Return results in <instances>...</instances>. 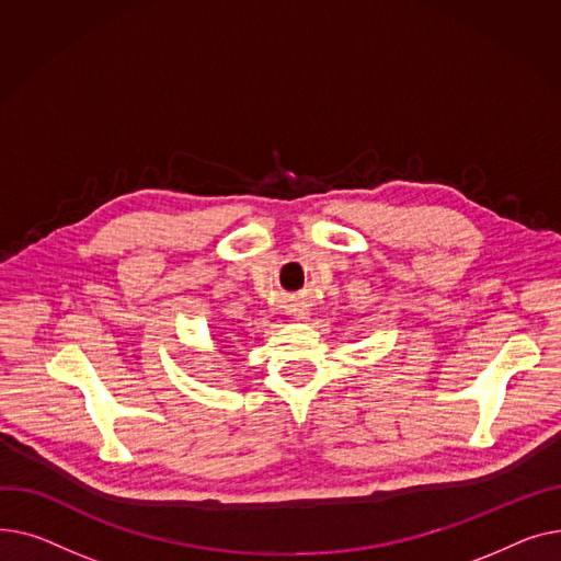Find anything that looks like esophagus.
Segmentation results:
<instances>
[{"instance_id": "1", "label": "esophagus", "mask_w": 561, "mask_h": 561, "mask_svg": "<svg viewBox=\"0 0 561 561\" xmlns=\"http://www.w3.org/2000/svg\"><path fill=\"white\" fill-rule=\"evenodd\" d=\"M294 317L296 319H308V310L306 308H294Z\"/></svg>"}]
</instances>
